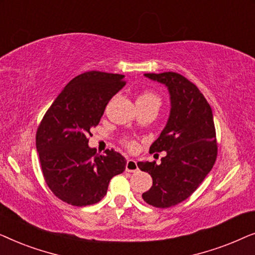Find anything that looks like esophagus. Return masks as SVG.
Instances as JSON below:
<instances>
[{
    "instance_id": "esophagus-1",
    "label": "esophagus",
    "mask_w": 255,
    "mask_h": 255,
    "mask_svg": "<svg viewBox=\"0 0 255 255\" xmlns=\"http://www.w3.org/2000/svg\"><path fill=\"white\" fill-rule=\"evenodd\" d=\"M125 169H127V172H130V173L138 172L139 168H138L137 161H134L133 159H128L127 161V166H125Z\"/></svg>"
}]
</instances>
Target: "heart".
Masks as SVG:
<instances>
[{
	"label": "heart",
	"mask_w": 255,
	"mask_h": 255,
	"mask_svg": "<svg viewBox=\"0 0 255 255\" xmlns=\"http://www.w3.org/2000/svg\"><path fill=\"white\" fill-rule=\"evenodd\" d=\"M151 102H155V103H160L159 97L156 96V94L152 93V92H144L140 95L138 96L137 99V103H151ZM124 144L127 145V147H128L130 149H134L137 147V144L133 140H125Z\"/></svg>",
	"instance_id": "b5f03b06"
}]
</instances>
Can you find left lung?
Wrapping results in <instances>:
<instances>
[{"label": "left lung", "instance_id": "8db88e82", "mask_svg": "<svg viewBox=\"0 0 255 255\" xmlns=\"http://www.w3.org/2000/svg\"><path fill=\"white\" fill-rule=\"evenodd\" d=\"M146 78L167 87L170 113L149 153L166 152L161 163L139 161L152 176L151 189L142 194L146 203L169 208L187 200L203 182L217 158V141L210 104L200 89L181 74L147 73Z\"/></svg>", "mask_w": 255, "mask_h": 255}]
</instances>
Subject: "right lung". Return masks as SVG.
<instances>
[{
    "label": "right lung",
    "instance_id": "add662e5",
    "mask_svg": "<svg viewBox=\"0 0 255 255\" xmlns=\"http://www.w3.org/2000/svg\"><path fill=\"white\" fill-rule=\"evenodd\" d=\"M125 85L124 75L86 72L75 76L44 115L36 147L44 179L55 196L75 207L106 196L110 180L123 173L127 160L115 149L99 154L88 146L90 128Z\"/></svg>",
    "mask_w": 255,
    "mask_h": 255
}]
</instances>
